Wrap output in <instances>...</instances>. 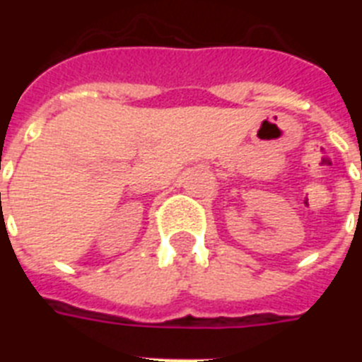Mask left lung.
I'll list each match as a JSON object with an SVG mask.
<instances>
[{
	"instance_id": "obj_1",
	"label": "left lung",
	"mask_w": 362,
	"mask_h": 362,
	"mask_svg": "<svg viewBox=\"0 0 362 362\" xmlns=\"http://www.w3.org/2000/svg\"><path fill=\"white\" fill-rule=\"evenodd\" d=\"M361 169H362V163H361Z\"/></svg>"
}]
</instances>
